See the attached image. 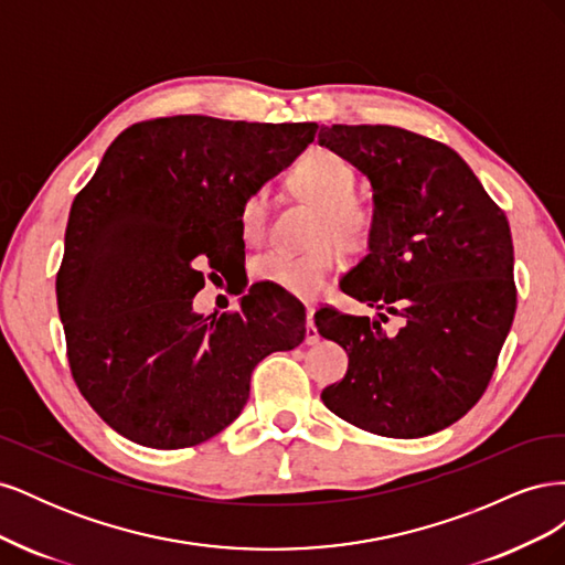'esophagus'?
<instances>
[{
  "instance_id": "esophagus-1",
  "label": "esophagus",
  "mask_w": 565,
  "mask_h": 565,
  "mask_svg": "<svg viewBox=\"0 0 565 565\" xmlns=\"http://www.w3.org/2000/svg\"><path fill=\"white\" fill-rule=\"evenodd\" d=\"M318 339H320V334H318V328H316V309H306V344H318Z\"/></svg>"
}]
</instances>
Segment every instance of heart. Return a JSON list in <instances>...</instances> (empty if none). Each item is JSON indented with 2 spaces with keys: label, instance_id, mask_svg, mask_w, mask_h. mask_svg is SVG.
Instances as JSON below:
<instances>
[{
  "label": "heart",
  "instance_id": "obj_1",
  "mask_svg": "<svg viewBox=\"0 0 565 565\" xmlns=\"http://www.w3.org/2000/svg\"><path fill=\"white\" fill-rule=\"evenodd\" d=\"M287 188L318 207L311 231L313 247L306 252L268 249L252 262V276L299 299H318L341 264V252L363 249L374 231V214L353 195L355 172L339 152L313 146L297 158ZM237 231L247 245H259L268 231V202L249 193L237 207Z\"/></svg>",
  "mask_w": 565,
  "mask_h": 565
}]
</instances>
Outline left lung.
<instances>
[{"instance_id":"left-lung-1","label":"left lung","mask_w":565,"mask_h":565,"mask_svg":"<svg viewBox=\"0 0 565 565\" xmlns=\"http://www.w3.org/2000/svg\"><path fill=\"white\" fill-rule=\"evenodd\" d=\"M318 141L372 183L370 254L339 287L380 313H316L349 353L344 380L320 398L370 434H436L483 396L514 320L509 221L446 143L388 125L322 127ZM391 315L398 331L381 328Z\"/></svg>"}]
</instances>
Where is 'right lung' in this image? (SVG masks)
I'll return each mask as SVG.
<instances>
[{
    "label": "right lung",
    "instance_id": "right-lung-1",
    "mask_svg": "<svg viewBox=\"0 0 565 565\" xmlns=\"http://www.w3.org/2000/svg\"><path fill=\"white\" fill-rule=\"evenodd\" d=\"M316 131L150 117L117 136L75 195L56 273L67 363L119 436L158 450L198 446L243 413L256 363L303 341V306L278 287L252 285L241 309L218 318L198 316L193 297L204 268L245 259L237 207Z\"/></svg>",
    "mask_w": 565,
    "mask_h": 565
}]
</instances>
